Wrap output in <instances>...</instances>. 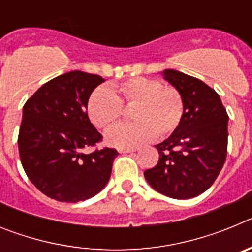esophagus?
Instances as JSON below:
<instances>
[{
	"label": "esophagus",
	"instance_id": "34e87169",
	"mask_svg": "<svg viewBox=\"0 0 252 252\" xmlns=\"http://www.w3.org/2000/svg\"><path fill=\"white\" fill-rule=\"evenodd\" d=\"M136 148H119V153L125 154V153H131V151H136Z\"/></svg>",
	"mask_w": 252,
	"mask_h": 252
}]
</instances>
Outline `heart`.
I'll return each mask as SVG.
<instances>
[{"instance_id":"1","label":"heart","mask_w":252,"mask_h":252,"mask_svg":"<svg viewBox=\"0 0 252 252\" xmlns=\"http://www.w3.org/2000/svg\"><path fill=\"white\" fill-rule=\"evenodd\" d=\"M124 106L131 108L130 124L117 125L107 131L106 140L113 146H136L157 133L162 139L174 132L183 120V95L177 88L161 82L137 77L110 90L98 87L88 97L87 115L95 127L106 130L124 115Z\"/></svg>"}]
</instances>
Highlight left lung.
<instances>
[{"mask_svg": "<svg viewBox=\"0 0 252 252\" xmlns=\"http://www.w3.org/2000/svg\"><path fill=\"white\" fill-rule=\"evenodd\" d=\"M162 75L183 95L184 115L177 130L158 144L159 161L144 175L161 194L189 199L206 192L223 168L228 115L218 93L201 79L174 69Z\"/></svg>", "mask_w": 252, "mask_h": 252, "instance_id": "8db88e82", "label": "left lung"}]
</instances>
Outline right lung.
Here are the masks:
<instances>
[{"mask_svg":"<svg viewBox=\"0 0 252 252\" xmlns=\"http://www.w3.org/2000/svg\"><path fill=\"white\" fill-rule=\"evenodd\" d=\"M101 75L74 70L46 82L26 101L19 131V153L26 175L51 199L75 203L99 193L119 155L94 149L102 135L91 124L87 101Z\"/></svg>","mask_w":252,"mask_h":252,"instance_id":"obj_1","label":"right lung"}]
</instances>
